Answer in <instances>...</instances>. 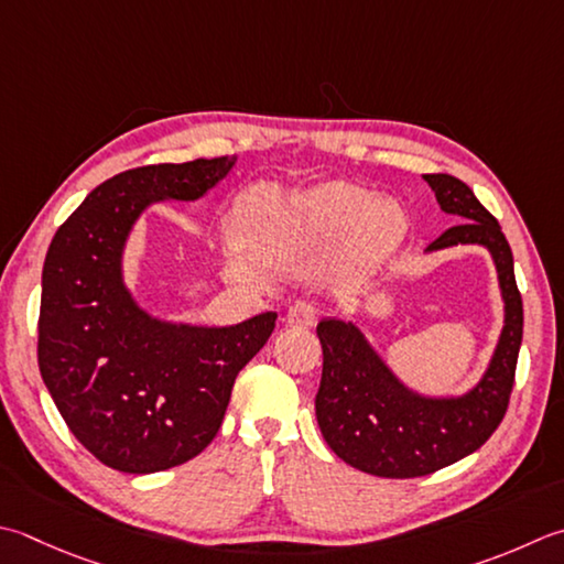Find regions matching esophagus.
I'll return each mask as SVG.
<instances>
[{"label": "esophagus", "mask_w": 564, "mask_h": 564, "mask_svg": "<svg viewBox=\"0 0 564 564\" xmlns=\"http://www.w3.org/2000/svg\"><path fill=\"white\" fill-rule=\"evenodd\" d=\"M285 319H289V325H293V327H313L317 323V311H315V305L297 301L289 307V315H285Z\"/></svg>", "instance_id": "esophagus-1"}]
</instances>
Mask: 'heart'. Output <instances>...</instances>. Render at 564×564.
<instances>
[{"label":"heart","mask_w":564,"mask_h":564,"mask_svg":"<svg viewBox=\"0 0 564 564\" xmlns=\"http://www.w3.org/2000/svg\"><path fill=\"white\" fill-rule=\"evenodd\" d=\"M237 229L247 245L269 253H303L349 235L347 267L369 271L403 245L408 217L395 200L345 181H327L301 193L253 187L239 200Z\"/></svg>","instance_id":"obj_1"}]
</instances>
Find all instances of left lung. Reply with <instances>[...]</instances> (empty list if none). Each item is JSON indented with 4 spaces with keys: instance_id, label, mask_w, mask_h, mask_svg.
<instances>
[{
    "instance_id": "obj_1",
    "label": "left lung",
    "mask_w": 564,
    "mask_h": 564,
    "mask_svg": "<svg viewBox=\"0 0 564 564\" xmlns=\"http://www.w3.org/2000/svg\"><path fill=\"white\" fill-rule=\"evenodd\" d=\"M437 205L465 223L443 231L425 251L481 245L491 251L503 295V329L484 379L459 399H430L393 377L359 327L327 317L317 325L323 379L315 395L317 425L339 459L373 477H425L471 455L501 425L513 391L523 339V301L513 253L501 225L455 175H423Z\"/></svg>"
}]
</instances>
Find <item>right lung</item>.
Listing matches in <instances>:
<instances>
[{
	"mask_svg": "<svg viewBox=\"0 0 564 564\" xmlns=\"http://www.w3.org/2000/svg\"><path fill=\"white\" fill-rule=\"evenodd\" d=\"M235 156L141 165L97 185L43 263L39 369L65 425L102 465L153 474L213 443L237 373L275 327L173 325L141 311L121 279L131 227L151 203L197 200Z\"/></svg>",
	"mask_w": 564,
	"mask_h": 564,
	"instance_id": "add662e5",
	"label": "right lung"
}]
</instances>
